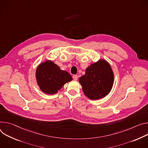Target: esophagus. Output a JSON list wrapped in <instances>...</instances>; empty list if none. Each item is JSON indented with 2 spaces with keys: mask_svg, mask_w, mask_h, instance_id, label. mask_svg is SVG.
Here are the masks:
<instances>
[{
  "mask_svg": "<svg viewBox=\"0 0 148 148\" xmlns=\"http://www.w3.org/2000/svg\"><path fill=\"white\" fill-rule=\"evenodd\" d=\"M73 79L74 80H77V79H78V76H77V75H74L73 76Z\"/></svg>",
  "mask_w": 148,
  "mask_h": 148,
  "instance_id": "obj_1",
  "label": "esophagus"
}]
</instances>
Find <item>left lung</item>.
I'll return each instance as SVG.
<instances>
[{"label": "left lung", "mask_w": 148, "mask_h": 148, "mask_svg": "<svg viewBox=\"0 0 148 148\" xmlns=\"http://www.w3.org/2000/svg\"><path fill=\"white\" fill-rule=\"evenodd\" d=\"M113 73L109 64L100 60L86 69L85 75L79 80L85 95L92 100L105 97L110 91L113 84Z\"/></svg>", "instance_id": "8db88e82"}]
</instances>
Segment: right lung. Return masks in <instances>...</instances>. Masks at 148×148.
Segmentation results:
<instances>
[{
    "mask_svg": "<svg viewBox=\"0 0 148 148\" xmlns=\"http://www.w3.org/2000/svg\"><path fill=\"white\" fill-rule=\"evenodd\" d=\"M36 77L38 85L45 93L49 95L58 92L62 86L72 80L71 75L52 61H46L37 68Z\"/></svg>",
    "mask_w": 148,
    "mask_h": 148,
    "instance_id": "add662e5",
    "label": "right lung"
}]
</instances>
